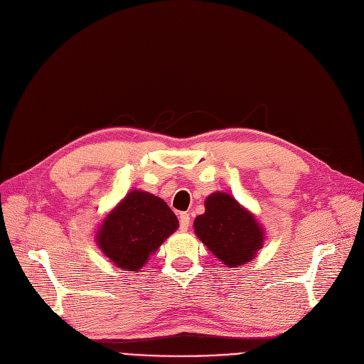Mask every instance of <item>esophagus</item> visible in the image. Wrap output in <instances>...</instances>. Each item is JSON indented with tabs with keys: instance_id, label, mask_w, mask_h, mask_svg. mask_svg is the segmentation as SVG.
I'll return each mask as SVG.
<instances>
[{
	"instance_id": "esophagus-1",
	"label": "esophagus",
	"mask_w": 364,
	"mask_h": 364,
	"mask_svg": "<svg viewBox=\"0 0 364 364\" xmlns=\"http://www.w3.org/2000/svg\"><path fill=\"white\" fill-rule=\"evenodd\" d=\"M178 219H180V230H181V231H186L187 228H189V225H191V216H189V213H180Z\"/></svg>"
}]
</instances>
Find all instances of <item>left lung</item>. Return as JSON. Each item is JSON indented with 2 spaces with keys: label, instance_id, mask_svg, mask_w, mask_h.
<instances>
[{
  "label": "left lung",
  "instance_id": "8db88e82",
  "mask_svg": "<svg viewBox=\"0 0 364 364\" xmlns=\"http://www.w3.org/2000/svg\"><path fill=\"white\" fill-rule=\"evenodd\" d=\"M199 240L228 267H240L262 246V232L252 214L226 193H213L205 213L195 219Z\"/></svg>",
  "mask_w": 364,
  "mask_h": 364
}]
</instances>
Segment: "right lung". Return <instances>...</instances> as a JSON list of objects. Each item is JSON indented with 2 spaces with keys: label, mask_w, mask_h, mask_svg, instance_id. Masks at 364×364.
<instances>
[{
  "label": "right lung",
  "mask_w": 364,
  "mask_h": 364,
  "mask_svg": "<svg viewBox=\"0 0 364 364\" xmlns=\"http://www.w3.org/2000/svg\"><path fill=\"white\" fill-rule=\"evenodd\" d=\"M177 228L178 219L164 199L133 191L105 219L97 243L115 265L136 272Z\"/></svg>",
  "instance_id": "right-lung-1"
}]
</instances>
